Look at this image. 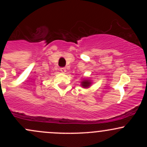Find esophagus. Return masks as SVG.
<instances>
[{
    "instance_id": "1",
    "label": "esophagus",
    "mask_w": 147,
    "mask_h": 147,
    "mask_svg": "<svg viewBox=\"0 0 147 147\" xmlns=\"http://www.w3.org/2000/svg\"><path fill=\"white\" fill-rule=\"evenodd\" d=\"M60 70H61V72H63V73H65V72H66V69H65V68H61Z\"/></svg>"
}]
</instances>
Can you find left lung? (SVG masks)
I'll return each mask as SVG.
<instances>
[{
	"label": "left lung",
	"mask_w": 147,
	"mask_h": 147,
	"mask_svg": "<svg viewBox=\"0 0 147 147\" xmlns=\"http://www.w3.org/2000/svg\"><path fill=\"white\" fill-rule=\"evenodd\" d=\"M82 86L84 88H89L91 84H92V82H91L90 80H88V79H84L83 81L82 82Z\"/></svg>",
	"instance_id": "obj_1"
}]
</instances>
